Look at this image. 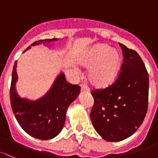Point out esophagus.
Instances as JSON below:
<instances>
[{
	"label": "esophagus",
	"mask_w": 158,
	"mask_h": 158,
	"mask_svg": "<svg viewBox=\"0 0 158 158\" xmlns=\"http://www.w3.org/2000/svg\"><path fill=\"white\" fill-rule=\"evenodd\" d=\"M81 91H82V92H89V89L86 85L82 84L81 85Z\"/></svg>",
	"instance_id": "1"
}]
</instances>
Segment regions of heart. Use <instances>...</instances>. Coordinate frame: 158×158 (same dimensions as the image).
I'll use <instances>...</instances> for the list:
<instances>
[{"instance_id":"obj_1","label":"heart","mask_w":158,"mask_h":158,"mask_svg":"<svg viewBox=\"0 0 158 158\" xmlns=\"http://www.w3.org/2000/svg\"><path fill=\"white\" fill-rule=\"evenodd\" d=\"M81 64L90 67L89 79L93 85L105 88L114 83L120 69L121 57L116 50L107 44H96L81 58Z\"/></svg>"}]
</instances>
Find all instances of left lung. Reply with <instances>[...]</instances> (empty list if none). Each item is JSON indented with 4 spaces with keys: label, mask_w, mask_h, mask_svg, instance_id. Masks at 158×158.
Instances as JSON below:
<instances>
[{
    "label": "left lung",
    "mask_w": 158,
    "mask_h": 158,
    "mask_svg": "<svg viewBox=\"0 0 158 158\" xmlns=\"http://www.w3.org/2000/svg\"><path fill=\"white\" fill-rule=\"evenodd\" d=\"M119 46L123 61L115 82L91 92L94 98L91 120L108 142H119L135 133L148 105L149 78L145 64L135 51L120 43Z\"/></svg>",
    "instance_id": "left-lung-1"
}]
</instances>
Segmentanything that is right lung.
<instances>
[{
    "mask_svg": "<svg viewBox=\"0 0 158 158\" xmlns=\"http://www.w3.org/2000/svg\"><path fill=\"white\" fill-rule=\"evenodd\" d=\"M57 40H39L31 46ZM29 48L30 46L26 50ZM16 80V61L12 72L10 98L13 112L22 129L29 135L41 140H48L57 136L64 126L67 107L79 94L80 86L66 82L65 75L62 73L44 97L31 101L18 95L15 89Z\"/></svg>",
    "mask_w": 158,
    "mask_h": 158,
    "instance_id": "obj_1",
    "label": "right lung"
}]
</instances>
